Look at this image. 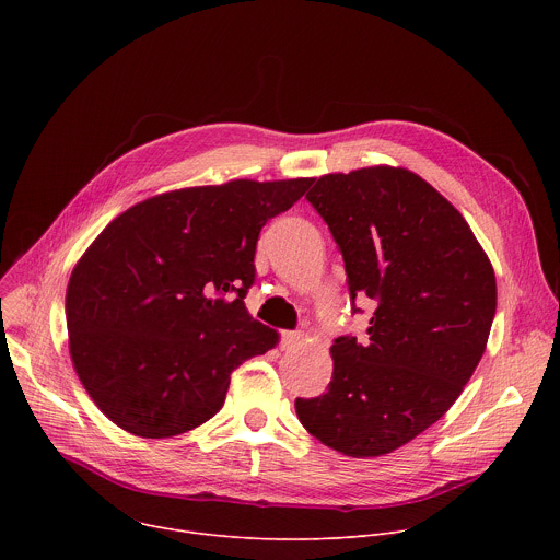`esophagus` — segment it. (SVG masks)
Listing matches in <instances>:
<instances>
[{
	"instance_id": "esophagus-1",
	"label": "esophagus",
	"mask_w": 560,
	"mask_h": 560,
	"mask_svg": "<svg viewBox=\"0 0 560 560\" xmlns=\"http://www.w3.org/2000/svg\"><path fill=\"white\" fill-rule=\"evenodd\" d=\"M301 341H303V335H301V332H283V337H281V348H283V350H290V348H296Z\"/></svg>"
}]
</instances>
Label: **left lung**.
<instances>
[{"label": "left lung", "instance_id": "obj_1", "mask_svg": "<svg viewBox=\"0 0 560 560\" xmlns=\"http://www.w3.org/2000/svg\"><path fill=\"white\" fill-rule=\"evenodd\" d=\"M305 199L343 255L352 301L374 312L368 339H335L328 392L296 398V417L346 456H383L436 423L474 374L497 312L494 268L463 214L406 168L324 175Z\"/></svg>", "mask_w": 560, "mask_h": 560}]
</instances>
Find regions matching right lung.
I'll return each instance as SVG.
<instances>
[{
    "label": "right lung",
    "instance_id": "obj_1",
    "mask_svg": "<svg viewBox=\"0 0 560 560\" xmlns=\"http://www.w3.org/2000/svg\"><path fill=\"white\" fill-rule=\"evenodd\" d=\"M312 179L171 190L115 217L66 290L68 350L121 430L168 439L212 419L244 361L279 343L246 310L257 238Z\"/></svg>",
    "mask_w": 560,
    "mask_h": 560
}]
</instances>
